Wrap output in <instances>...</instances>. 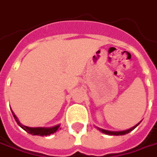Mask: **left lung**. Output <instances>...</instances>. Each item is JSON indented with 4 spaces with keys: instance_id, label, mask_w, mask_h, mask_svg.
<instances>
[{
    "instance_id": "8db88e82",
    "label": "left lung",
    "mask_w": 157,
    "mask_h": 157,
    "mask_svg": "<svg viewBox=\"0 0 157 157\" xmlns=\"http://www.w3.org/2000/svg\"><path fill=\"white\" fill-rule=\"evenodd\" d=\"M140 123H138L137 125H135L133 127H131L130 129H127V130H125V131H119V132H113V131H107V130H105V129H101V128H98L100 131H102L103 133H105V134H109V135H124V134H126V133H130L131 131H133V129L136 127V126H138Z\"/></svg>"
}]
</instances>
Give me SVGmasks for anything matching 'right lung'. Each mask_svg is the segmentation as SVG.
Instances as JSON below:
<instances>
[{
	"instance_id": "add662e5",
	"label": "right lung",
	"mask_w": 157,
	"mask_h": 157,
	"mask_svg": "<svg viewBox=\"0 0 157 157\" xmlns=\"http://www.w3.org/2000/svg\"><path fill=\"white\" fill-rule=\"evenodd\" d=\"M13 113V116L14 118L16 119L17 123L18 124V126H20L24 130H25L27 133H31L32 135H39V136H46V135H50L52 133H54L57 130L59 129V125L55 126H52V127H29V126H24L22 125L19 120L17 118V116L14 114V113L12 112Z\"/></svg>"
}]
</instances>
